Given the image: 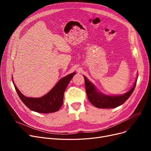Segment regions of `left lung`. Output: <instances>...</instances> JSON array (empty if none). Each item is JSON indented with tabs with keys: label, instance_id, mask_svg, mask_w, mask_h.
<instances>
[{
	"label": "left lung",
	"instance_id": "1",
	"mask_svg": "<svg viewBox=\"0 0 151 151\" xmlns=\"http://www.w3.org/2000/svg\"><path fill=\"white\" fill-rule=\"evenodd\" d=\"M85 80V88L87 96L91 104L97 108H114L122 105L127 100L133 93L137 84V78L133 88L122 96H108L102 94L98 92L86 76H84Z\"/></svg>",
	"mask_w": 151,
	"mask_h": 151
}]
</instances>
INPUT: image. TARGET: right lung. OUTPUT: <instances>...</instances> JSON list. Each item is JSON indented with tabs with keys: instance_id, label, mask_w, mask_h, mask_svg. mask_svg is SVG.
Segmentation results:
<instances>
[{
	"instance_id": "add662e5",
	"label": "right lung",
	"mask_w": 151,
	"mask_h": 151,
	"mask_svg": "<svg viewBox=\"0 0 151 151\" xmlns=\"http://www.w3.org/2000/svg\"><path fill=\"white\" fill-rule=\"evenodd\" d=\"M75 74L71 73L60 79L48 93L40 98L26 97L19 92L14 83L13 84L20 99L27 108L40 113H50L58 111L62 106L64 92Z\"/></svg>"
}]
</instances>
